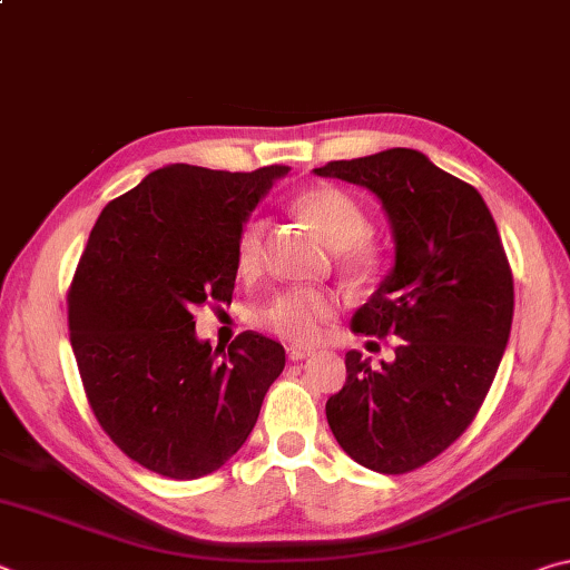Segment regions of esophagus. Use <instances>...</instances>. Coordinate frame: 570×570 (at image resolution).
Returning a JSON list of instances; mask_svg holds the SVG:
<instances>
[{"label":"esophagus","instance_id":"esophagus-1","mask_svg":"<svg viewBox=\"0 0 570 570\" xmlns=\"http://www.w3.org/2000/svg\"><path fill=\"white\" fill-rule=\"evenodd\" d=\"M308 356H314V352L304 350V346H292V350H288V360L292 362H304Z\"/></svg>","mask_w":570,"mask_h":570}]
</instances>
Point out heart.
<instances>
[{
	"instance_id": "heart-1",
	"label": "heart",
	"mask_w": 570,
	"mask_h": 570,
	"mask_svg": "<svg viewBox=\"0 0 570 570\" xmlns=\"http://www.w3.org/2000/svg\"><path fill=\"white\" fill-rule=\"evenodd\" d=\"M294 210L302 216L326 244L334 248H344L342 262L354 274L372 272L377 264L374 248L362 238L366 234V216L362 206L350 193L320 183L296 193ZM264 262V224L262 220H248L236 238V264L244 274H254ZM336 296L316 288H292L276 296L262 314V322L274 334L294 344H314L336 314Z\"/></svg>"
}]
</instances>
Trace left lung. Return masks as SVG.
I'll list each match as a JSON object with an SVG mask.
<instances>
[{
  "mask_svg": "<svg viewBox=\"0 0 570 570\" xmlns=\"http://www.w3.org/2000/svg\"><path fill=\"white\" fill-rule=\"evenodd\" d=\"M372 190L387 214L394 266L352 332L400 336L372 370L346 352L344 387L326 420L354 462L402 475L448 450L475 417L513 324V274L480 193L412 148L314 168Z\"/></svg>",
  "mask_w": 570,
  "mask_h": 570,
  "instance_id": "left-lung-1",
  "label": "left lung"
}]
</instances>
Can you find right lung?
Segmentation results:
<instances>
[{"label":"right lung","instance_id":"right-lung-1","mask_svg":"<svg viewBox=\"0 0 570 570\" xmlns=\"http://www.w3.org/2000/svg\"><path fill=\"white\" fill-rule=\"evenodd\" d=\"M286 173L173 163L110 200L90 230L67 294L77 370L110 440L163 478L226 465L284 370L278 342L244 332L220 354L193 314L230 304L236 238Z\"/></svg>","mask_w":570,"mask_h":570}]
</instances>
